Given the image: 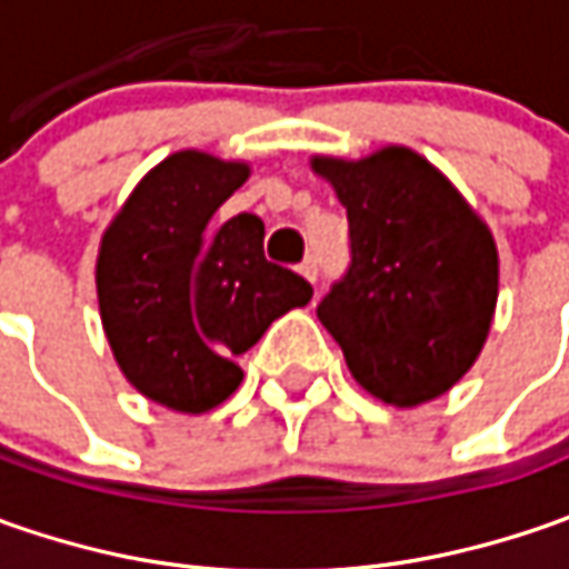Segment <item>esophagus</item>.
I'll use <instances>...</instances> for the list:
<instances>
[{"label": "esophagus", "instance_id": "obj_1", "mask_svg": "<svg viewBox=\"0 0 569 569\" xmlns=\"http://www.w3.org/2000/svg\"><path fill=\"white\" fill-rule=\"evenodd\" d=\"M300 274H303L307 281H317L319 266H317V259H313V256H307V259L300 262Z\"/></svg>", "mask_w": 569, "mask_h": 569}]
</instances>
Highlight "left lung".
<instances>
[{"mask_svg": "<svg viewBox=\"0 0 569 569\" xmlns=\"http://www.w3.org/2000/svg\"><path fill=\"white\" fill-rule=\"evenodd\" d=\"M348 211L351 266L319 300V322L370 396L415 408L478 361L497 307L488 224L418 151L313 158Z\"/></svg>", "mask_w": 569, "mask_h": 569, "instance_id": "8db88e82", "label": "left lung"}]
</instances>
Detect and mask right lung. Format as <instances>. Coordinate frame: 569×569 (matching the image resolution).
Returning <instances> with one entry per match:
<instances>
[{
  "label": "right lung",
  "mask_w": 569,
  "mask_h": 569,
  "mask_svg": "<svg viewBox=\"0 0 569 569\" xmlns=\"http://www.w3.org/2000/svg\"><path fill=\"white\" fill-rule=\"evenodd\" d=\"M250 164L177 151L148 170L103 230L98 303L122 377L151 402L202 415L243 380L237 355L313 288L262 252L266 224L214 211Z\"/></svg>",
  "instance_id": "1"
}]
</instances>
